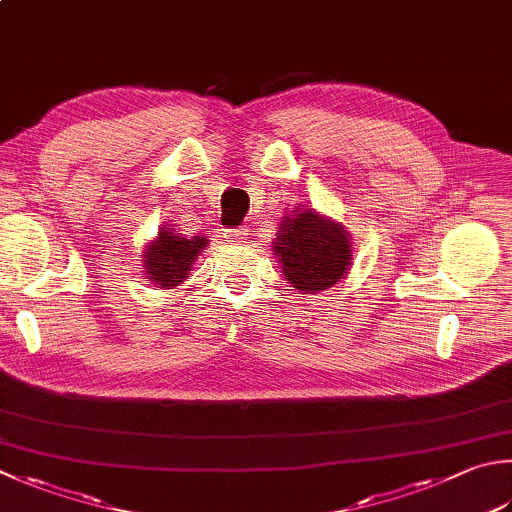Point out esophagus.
Wrapping results in <instances>:
<instances>
[{"mask_svg": "<svg viewBox=\"0 0 512 512\" xmlns=\"http://www.w3.org/2000/svg\"><path fill=\"white\" fill-rule=\"evenodd\" d=\"M223 236H225V240H229V243H245V238H247V227H229V229H225L223 231Z\"/></svg>", "mask_w": 512, "mask_h": 512, "instance_id": "obj_1", "label": "esophagus"}]
</instances>
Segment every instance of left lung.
Segmentation results:
<instances>
[{"label": "left lung", "mask_w": 512, "mask_h": 512, "mask_svg": "<svg viewBox=\"0 0 512 512\" xmlns=\"http://www.w3.org/2000/svg\"><path fill=\"white\" fill-rule=\"evenodd\" d=\"M272 247L285 281L303 294L336 285L352 265L350 234L314 209L285 214Z\"/></svg>", "instance_id": "left-lung-1"}]
</instances>
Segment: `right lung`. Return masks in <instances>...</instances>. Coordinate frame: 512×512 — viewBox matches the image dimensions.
<instances>
[{"instance_id": "add662e5", "label": "right lung", "mask_w": 512, "mask_h": 512, "mask_svg": "<svg viewBox=\"0 0 512 512\" xmlns=\"http://www.w3.org/2000/svg\"><path fill=\"white\" fill-rule=\"evenodd\" d=\"M209 245L205 236L176 234V229L162 227L156 240H151L142 252L144 274L158 287L171 289L189 276L196 258Z\"/></svg>"}]
</instances>
